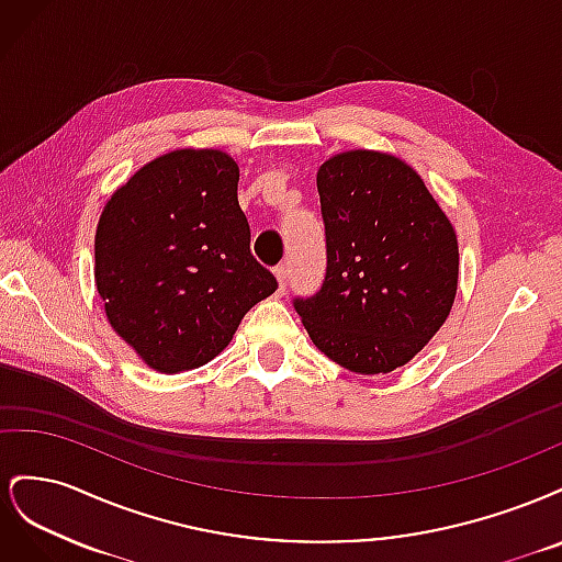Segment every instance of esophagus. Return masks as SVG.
<instances>
[{
    "label": "esophagus",
    "instance_id": "obj_1",
    "mask_svg": "<svg viewBox=\"0 0 562 562\" xmlns=\"http://www.w3.org/2000/svg\"><path fill=\"white\" fill-rule=\"evenodd\" d=\"M274 277H277V281H279V295H283V293H285V281H288V267H285V265H279V267L274 269Z\"/></svg>",
    "mask_w": 562,
    "mask_h": 562
}]
</instances>
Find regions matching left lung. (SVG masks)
<instances>
[{
    "label": "left lung",
    "mask_w": 562,
    "mask_h": 562,
    "mask_svg": "<svg viewBox=\"0 0 562 562\" xmlns=\"http://www.w3.org/2000/svg\"><path fill=\"white\" fill-rule=\"evenodd\" d=\"M328 269L321 291L295 300L312 342L359 375L413 361L457 295L454 227L411 164L349 149L316 173Z\"/></svg>",
    "instance_id": "8db88e82"
}]
</instances>
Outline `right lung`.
Returning a JSON list of instances; mask_svg holds the SVG:
<instances>
[{
	"instance_id": "right-lung-1",
	"label": "right lung",
	"mask_w": 562,
	"mask_h": 562,
	"mask_svg": "<svg viewBox=\"0 0 562 562\" xmlns=\"http://www.w3.org/2000/svg\"><path fill=\"white\" fill-rule=\"evenodd\" d=\"M236 184L227 151L173 149L116 187L100 213L98 295L112 330L157 372L215 359L248 310L277 291L250 252Z\"/></svg>"
}]
</instances>
